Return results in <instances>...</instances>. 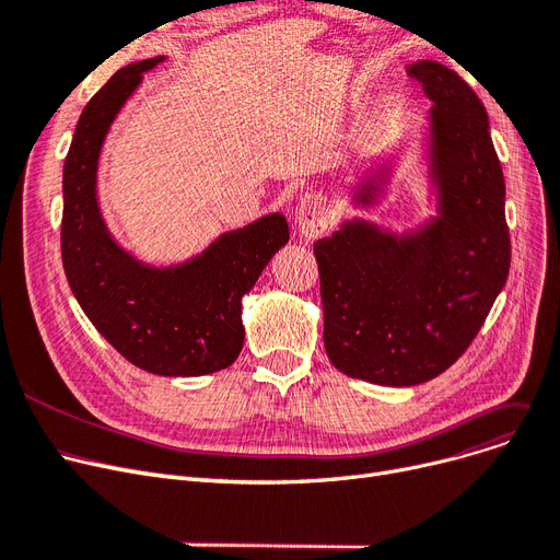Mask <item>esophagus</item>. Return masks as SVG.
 Returning <instances> with one entry per match:
<instances>
[{
	"instance_id": "34e87169",
	"label": "esophagus",
	"mask_w": 560,
	"mask_h": 560,
	"mask_svg": "<svg viewBox=\"0 0 560 560\" xmlns=\"http://www.w3.org/2000/svg\"><path fill=\"white\" fill-rule=\"evenodd\" d=\"M295 226L304 237H318L329 226V203L320 194H304L295 208Z\"/></svg>"
}]
</instances>
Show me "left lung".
I'll return each instance as SVG.
<instances>
[{
	"label": "left lung",
	"mask_w": 560,
	"mask_h": 560,
	"mask_svg": "<svg viewBox=\"0 0 560 560\" xmlns=\"http://www.w3.org/2000/svg\"><path fill=\"white\" fill-rule=\"evenodd\" d=\"M432 101V172L440 217L396 237L348 222L313 245L325 308V350L350 377L415 386L465 354L505 285V183L488 112L455 70L407 68ZM357 199L369 201L363 185Z\"/></svg>",
	"instance_id": "left-lung-1"
}]
</instances>
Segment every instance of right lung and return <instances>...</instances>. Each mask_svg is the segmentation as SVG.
Listing matches in <instances>:
<instances>
[{
    "instance_id": "obj_1",
    "label": "right lung",
    "mask_w": 560,
    "mask_h": 560,
    "mask_svg": "<svg viewBox=\"0 0 560 560\" xmlns=\"http://www.w3.org/2000/svg\"><path fill=\"white\" fill-rule=\"evenodd\" d=\"M162 61L120 68L84 107L63 164L61 260L72 295L116 352L164 377L222 371L245 340L242 298L288 242L283 214L222 235L194 260L155 270L109 237L95 201V168L114 116Z\"/></svg>"
}]
</instances>
